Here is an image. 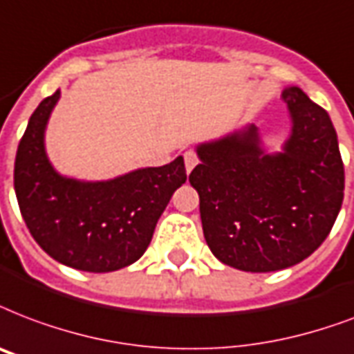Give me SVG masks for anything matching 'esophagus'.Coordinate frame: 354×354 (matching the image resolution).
Returning <instances> with one entry per match:
<instances>
[{
	"instance_id": "esophagus-1",
	"label": "esophagus",
	"mask_w": 354,
	"mask_h": 354,
	"mask_svg": "<svg viewBox=\"0 0 354 354\" xmlns=\"http://www.w3.org/2000/svg\"><path fill=\"white\" fill-rule=\"evenodd\" d=\"M183 159H185V172L189 174V172L195 169L196 163H198V158H196V153L193 150H189V152L183 153Z\"/></svg>"
}]
</instances>
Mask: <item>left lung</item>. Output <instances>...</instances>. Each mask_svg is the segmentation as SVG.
I'll list each match as a JSON object with an SVG mask.
<instances>
[{"instance_id": "left-lung-1", "label": "left lung", "mask_w": 354, "mask_h": 354, "mask_svg": "<svg viewBox=\"0 0 354 354\" xmlns=\"http://www.w3.org/2000/svg\"><path fill=\"white\" fill-rule=\"evenodd\" d=\"M291 129L269 152L254 124L196 145L189 182L201 196L202 230L225 266L269 273L308 258L344 201V163L328 113L286 87Z\"/></svg>"}]
</instances>
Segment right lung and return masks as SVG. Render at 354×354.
Listing matches in <instances>:
<instances>
[{"label": "right lung", "mask_w": 354, "mask_h": 354, "mask_svg": "<svg viewBox=\"0 0 354 354\" xmlns=\"http://www.w3.org/2000/svg\"><path fill=\"white\" fill-rule=\"evenodd\" d=\"M61 91L44 98L29 118L15 161L21 217L40 249L63 266L111 273L131 266L152 241L172 193L185 183L183 158L111 180L63 176L46 152V126Z\"/></svg>", "instance_id": "1"}]
</instances>
